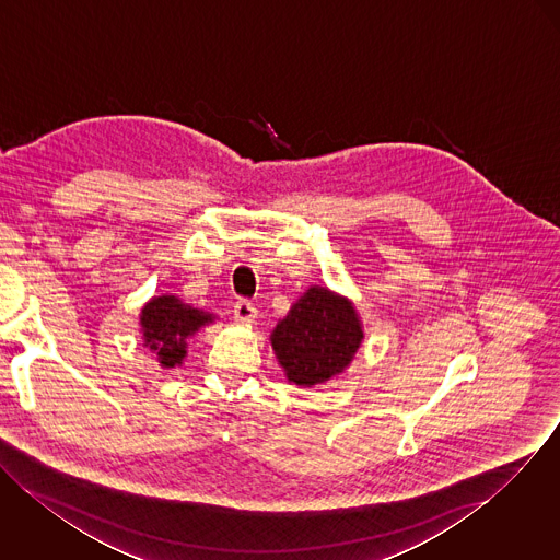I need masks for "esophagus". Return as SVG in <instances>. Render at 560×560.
<instances>
[{
	"instance_id": "esophagus-1",
	"label": "esophagus",
	"mask_w": 560,
	"mask_h": 560,
	"mask_svg": "<svg viewBox=\"0 0 560 560\" xmlns=\"http://www.w3.org/2000/svg\"><path fill=\"white\" fill-rule=\"evenodd\" d=\"M256 315H258V308H256L254 302L241 299V301H236V304H234V317L238 322H254Z\"/></svg>"
}]
</instances>
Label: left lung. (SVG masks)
<instances>
[{
  "label": "left lung",
  "mask_w": 560,
  "mask_h": 560,
  "mask_svg": "<svg viewBox=\"0 0 560 560\" xmlns=\"http://www.w3.org/2000/svg\"><path fill=\"white\" fill-rule=\"evenodd\" d=\"M362 341V328L351 302L311 288L272 332V349L290 382L324 384L343 373Z\"/></svg>",
  "instance_id": "8db88e82"
}]
</instances>
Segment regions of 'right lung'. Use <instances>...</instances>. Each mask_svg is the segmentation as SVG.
I'll use <instances>...</instances> for the list:
<instances>
[{
    "mask_svg": "<svg viewBox=\"0 0 560 560\" xmlns=\"http://www.w3.org/2000/svg\"><path fill=\"white\" fill-rule=\"evenodd\" d=\"M213 317L205 311L191 308L174 296H160L142 308L144 345L160 355V364L173 369L185 358V341L198 332L200 326L211 324Z\"/></svg>",
    "mask_w": 560,
    "mask_h": 560,
    "instance_id": "obj_1",
    "label": "right lung"
}]
</instances>
